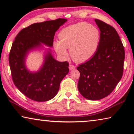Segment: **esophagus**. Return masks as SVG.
<instances>
[{"mask_svg":"<svg viewBox=\"0 0 134 134\" xmlns=\"http://www.w3.org/2000/svg\"><path fill=\"white\" fill-rule=\"evenodd\" d=\"M75 69H76V67L74 66V65H72V64H70V65H69V69H70V70H74Z\"/></svg>","mask_w":134,"mask_h":134,"instance_id":"1","label":"esophagus"}]
</instances>
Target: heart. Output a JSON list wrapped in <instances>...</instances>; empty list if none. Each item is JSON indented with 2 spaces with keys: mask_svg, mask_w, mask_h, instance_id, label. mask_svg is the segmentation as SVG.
<instances>
[{
  "mask_svg": "<svg viewBox=\"0 0 134 134\" xmlns=\"http://www.w3.org/2000/svg\"><path fill=\"white\" fill-rule=\"evenodd\" d=\"M100 32L96 27L86 22H80L66 27L59 34L60 42L54 43L57 53L66 56L65 48L70 49L72 58L84 62L91 58L98 49Z\"/></svg>",
  "mask_w": 134,
  "mask_h": 134,
  "instance_id": "heart-1",
  "label": "heart"
}]
</instances>
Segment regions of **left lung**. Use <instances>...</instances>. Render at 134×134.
I'll return each mask as SVG.
<instances>
[{"mask_svg": "<svg viewBox=\"0 0 134 134\" xmlns=\"http://www.w3.org/2000/svg\"><path fill=\"white\" fill-rule=\"evenodd\" d=\"M95 22L100 31L96 54L77 67L80 76L78 90L86 99L96 100L109 95L123 75L125 50L115 29L99 19Z\"/></svg>", "mask_w": 134, "mask_h": 134, "instance_id": "obj_1", "label": "left lung"}]
</instances>
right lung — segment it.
Here are the masks:
<instances>
[{
	"label": "right lung",
	"mask_w": 134,
	"mask_h": 134,
	"mask_svg": "<svg viewBox=\"0 0 134 134\" xmlns=\"http://www.w3.org/2000/svg\"><path fill=\"white\" fill-rule=\"evenodd\" d=\"M67 21L58 18L32 24L22 29L13 42L9 56L13 81L22 93L33 100L45 102L55 96L61 81L69 71V64L57 62L48 53L40 71L31 72L25 65L26 54L41 45V42L53 46L55 32Z\"/></svg>",
	"instance_id": "add662e5"
}]
</instances>
